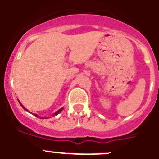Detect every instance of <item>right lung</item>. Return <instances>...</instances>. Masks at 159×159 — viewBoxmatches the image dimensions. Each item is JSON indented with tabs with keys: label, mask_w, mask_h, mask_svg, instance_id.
Here are the masks:
<instances>
[{
	"label": "right lung",
	"mask_w": 159,
	"mask_h": 159,
	"mask_svg": "<svg viewBox=\"0 0 159 159\" xmlns=\"http://www.w3.org/2000/svg\"><path fill=\"white\" fill-rule=\"evenodd\" d=\"M20 105H21V106H22V104H21V103H20ZM22 107H23L24 109H25V111H28V110H27V109H26V108L25 107H24V106H22ZM63 109H64V108H61V109H60V110H59L58 111H57V112H56V113H55V115H56V116H57V114H59V113H60V111H62V110H63ZM35 116H36V117H37V116H36V115H35Z\"/></svg>",
	"instance_id": "1"
}]
</instances>
